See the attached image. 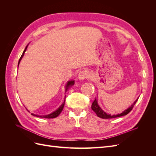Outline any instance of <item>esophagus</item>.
<instances>
[{"label": "esophagus", "mask_w": 156, "mask_h": 156, "mask_svg": "<svg viewBox=\"0 0 156 156\" xmlns=\"http://www.w3.org/2000/svg\"><path fill=\"white\" fill-rule=\"evenodd\" d=\"M88 72H87V71H85V70H83V71H81L78 74V78L80 79V80H84V79L86 78H88Z\"/></svg>", "instance_id": "esophagus-1"}]
</instances>
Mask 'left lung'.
I'll return each mask as SVG.
<instances>
[{"label": "left lung", "instance_id": "left-lung-1", "mask_svg": "<svg viewBox=\"0 0 156 156\" xmlns=\"http://www.w3.org/2000/svg\"><path fill=\"white\" fill-rule=\"evenodd\" d=\"M138 99H136V100L135 101V102L133 103V104L131 105V107H129L128 108H127V110L124 111L123 112L121 113V114H119V115H108L105 112L103 111L101 108H100V107L98 105V101L96 100V97L95 98V100L93 101L92 103V109L96 112V114L97 115V116L100 118H101V119H114V118H117V117H120L122 116H124L128 114V113L133 109V108L134 107V105H135L136 102L137 101Z\"/></svg>", "mask_w": 156, "mask_h": 156}]
</instances>
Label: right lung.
Wrapping results in <instances>:
<instances>
[{
    "instance_id": "right-lung-1",
    "label": "right lung",
    "mask_w": 156,
    "mask_h": 156,
    "mask_svg": "<svg viewBox=\"0 0 156 156\" xmlns=\"http://www.w3.org/2000/svg\"><path fill=\"white\" fill-rule=\"evenodd\" d=\"M27 46H28V45H27ZM27 46L26 48H25V49L24 50V51H23V53L22 55L21 56V57H20V60H19V62H18V66H19V64H20V61H21V58H23V55H24V54H25V51H26V50H27ZM73 84H74V81H68V83H67V84H66V90H68V88H69V86H71V85H73ZM65 97H66V96H65ZM64 104H65V100H64V101L63 102L62 104L61 105V106L58 108L57 110L55 111V112H52L51 114H49V115H45V116H39V115H34V114H32V115L33 116H36L40 117V118H45V119H55V118L57 117V116L60 114V112H62V111L63 110V108H64Z\"/></svg>"
}]
</instances>
